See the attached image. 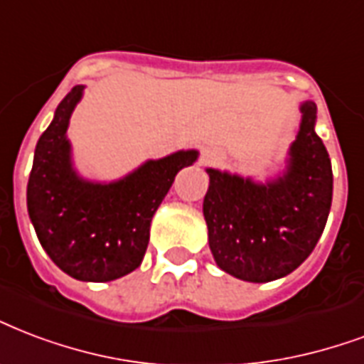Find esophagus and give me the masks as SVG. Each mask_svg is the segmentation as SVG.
I'll list each match as a JSON object with an SVG mask.
<instances>
[{
    "label": "esophagus",
    "mask_w": 364,
    "mask_h": 364,
    "mask_svg": "<svg viewBox=\"0 0 364 364\" xmlns=\"http://www.w3.org/2000/svg\"><path fill=\"white\" fill-rule=\"evenodd\" d=\"M215 160H219V154H215V152H212V151L202 152V162H204V164L215 162Z\"/></svg>",
    "instance_id": "obj_1"
}]
</instances>
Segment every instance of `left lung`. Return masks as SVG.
<instances>
[{"instance_id": "8db88e82", "label": "left lung", "mask_w": 364, "mask_h": 364, "mask_svg": "<svg viewBox=\"0 0 364 364\" xmlns=\"http://www.w3.org/2000/svg\"><path fill=\"white\" fill-rule=\"evenodd\" d=\"M296 141L284 173L265 183L208 168L204 219L213 259L248 282L287 277L309 257L323 235L332 204V166L315 133L317 107L299 105Z\"/></svg>"}]
</instances>
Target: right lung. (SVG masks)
<instances>
[{
	"label": "right lung",
	"instance_id": "obj_1",
	"mask_svg": "<svg viewBox=\"0 0 364 364\" xmlns=\"http://www.w3.org/2000/svg\"><path fill=\"white\" fill-rule=\"evenodd\" d=\"M83 95L72 87L36 145L26 188L28 215L53 263L72 279L108 282L132 273L145 256L151 221L177 171L198 151L146 160L118 181L95 183L72 166L68 122Z\"/></svg>",
	"mask_w": 364,
	"mask_h": 364
}]
</instances>
